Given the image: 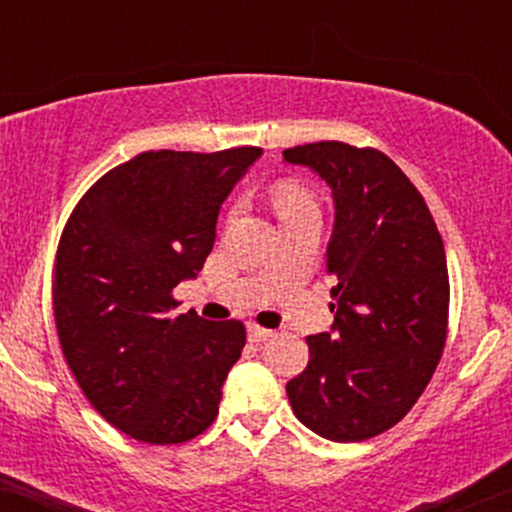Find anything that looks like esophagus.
Here are the masks:
<instances>
[{"mask_svg":"<svg viewBox=\"0 0 512 512\" xmlns=\"http://www.w3.org/2000/svg\"><path fill=\"white\" fill-rule=\"evenodd\" d=\"M272 335L274 333L269 328H260V325H255V323L247 325V340L250 342H265L272 338Z\"/></svg>","mask_w":512,"mask_h":512,"instance_id":"esophagus-1","label":"esophagus"}]
</instances>
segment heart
I'll return each mask as SVG.
<instances>
[{"label":"heart","instance_id":"1","mask_svg":"<svg viewBox=\"0 0 512 512\" xmlns=\"http://www.w3.org/2000/svg\"><path fill=\"white\" fill-rule=\"evenodd\" d=\"M274 206H277L279 216H286V213H294L299 209H308L311 204V196L303 192L296 184H279L274 189Z\"/></svg>","mask_w":512,"mask_h":512}]
</instances>
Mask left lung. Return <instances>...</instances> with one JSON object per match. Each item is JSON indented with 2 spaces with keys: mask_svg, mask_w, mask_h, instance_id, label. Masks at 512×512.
Here are the masks:
<instances>
[{
  "mask_svg": "<svg viewBox=\"0 0 512 512\" xmlns=\"http://www.w3.org/2000/svg\"><path fill=\"white\" fill-rule=\"evenodd\" d=\"M284 162L316 172L335 206L325 250L333 328L308 335V367L286 396L325 440H369L411 411L440 362L445 245L423 196L379 150L323 140L284 150Z\"/></svg>",
  "mask_w": 512,
  "mask_h": 512,
  "instance_id": "obj_1",
  "label": "left lung"
}]
</instances>
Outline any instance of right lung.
<instances>
[{
	"mask_svg": "<svg viewBox=\"0 0 512 512\" xmlns=\"http://www.w3.org/2000/svg\"><path fill=\"white\" fill-rule=\"evenodd\" d=\"M262 148L150 150L82 196L55 257L63 355L101 418L150 445H179L216 420L245 347L240 320L172 318V289L196 279L223 201Z\"/></svg>",
	"mask_w": 512,
	"mask_h": 512,
	"instance_id": "add662e5",
	"label": "right lung"
}]
</instances>
